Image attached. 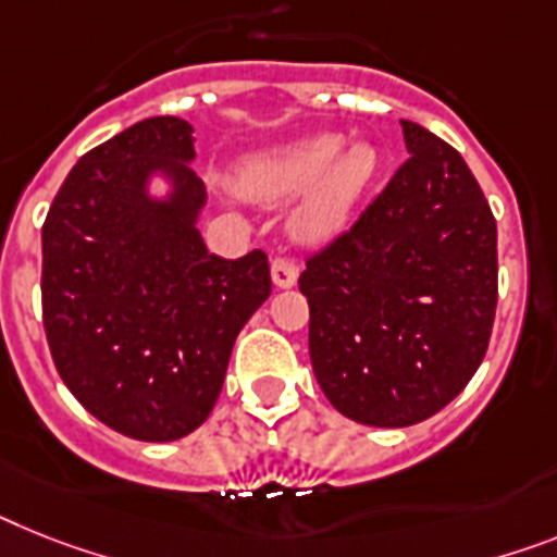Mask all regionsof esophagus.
<instances>
[{
    "mask_svg": "<svg viewBox=\"0 0 557 557\" xmlns=\"http://www.w3.org/2000/svg\"><path fill=\"white\" fill-rule=\"evenodd\" d=\"M271 280L277 288H292L297 283V263L292 257H274L271 263Z\"/></svg>",
    "mask_w": 557,
    "mask_h": 557,
    "instance_id": "esophagus-1",
    "label": "esophagus"
}]
</instances>
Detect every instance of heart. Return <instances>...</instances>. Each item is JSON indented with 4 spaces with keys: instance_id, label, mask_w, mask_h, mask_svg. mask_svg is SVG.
Masks as SVG:
<instances>
[{
    "instance_id": "obj_1",
    "label": "heart",
    "mask_w": 557,
    "mask_h": 557,
    "mask_svg": "<svg viewBox=\"0 0 557 557\" xmlns=\"http://www.w3.org/2000/svg\"><path fill=\"white\" fill-rule=\"evenodd\" d=\"M343 135H314L271 149L243 163L235 175L240 195L280 203L311 191L294 214V228L306 240H325L343 226L350 203L376 170V152L354 144L343 152Z\"/></svg>"
}]
</instances>
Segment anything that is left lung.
I'll use <instances>...</instances> for the list:
<instances>
[{
	"label": "left lung",
	"mask_w": 557,
	"mask_h": 557,
	"mask_svg": "<svg viewBox=\"0 0 557 557\" xmlns=\"http://www.w3.org/2000/svg\"><path fill=\"white\" fill-rule=\"evenodd\" d=\"M408 161L357 223L306 260L322 394L371 428L424 422L479 371L498 302L495 218L465 158L401 121Z\"/></svg>",
	"instance_id": "8db88e82"
}]
</instances>
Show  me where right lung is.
Instances as JSON below:
<instances>
[{
    "label": "right lung",
    "mask_w": 557,
    "mask_h": 557,
    "mask_svg": "<svg viewBox=\"0 0 557 557\" xmlns=\"http://www.w3.org/2000/svg\"><path fill=\"white\" fill-rule=\"evenodd\" d=\"M191 124L138 121L64 177L41 226V317L55 371L107 428L175 442L207 422L240 329L269 300L265 251L209 255ZM161 174L166 199L148 195Z\"/></svg>",
    "instance_id": "add662e5"
}]
</instances>
